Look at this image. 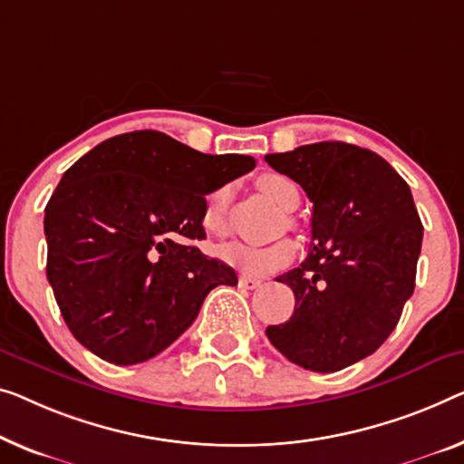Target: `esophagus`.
Listing matches in <instances>:
<instances>
[{
  "mask_svg": "<svg viewBox=\"0 0 464 464\" xmlns=\"http://www.w3.org/2000/svg\"><path fill=\"white\" fill-rule=\"evenodd\" d=\"M239 285L246 287V289H256V287H260V279L244 275V276H239Z\"/></svg>",
  "mask_w": 464,
  "mask_h": 464,
  "instance_id": "esophagus-1",
  "label": "esophagus"
}]
</instances>
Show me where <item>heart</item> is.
Here are the masks:
<instances>
[{
	"instance_id": "heart-1",
	"label": "heart",
	"mask_w": 464,
	"mask_h": 464,
	"mask_svg": "<svg viewBox=\"0 0 464 464\" xmlns=\"http://www.w3.org/2000/svg\"><path fill=\"white\" fill-rule=\"evenodd\" d=\"M258 189L265 193L268 199L279 206L281 210H294L298 208L300 191L295 188L292 179L275 175V172H266L256 179ZM225 208H227V189L220 188L212 191L204 202L202 210V227L206 233L210 235H225L227 233V220H225ZM292 225V223H287ZM220 260L227 265L239 268L246 275H268L285 268L295 258V244L289 239H276L273 244L266 246H252L246 241H227L218 247Z\"/></svg>"
}]
</instances>
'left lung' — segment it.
Segmentation results:
<instances>
[{
  "instance_id": "obj_1",
  "label": "left lung",
  "mask_w": 464,
  "mask_h": 464,
  "mask_svg": "<svg viewBox=\"0 0 464 464\" xmlns=\"http://www.w3.org/2000/svg\"><path fill=\"white\" fill-rule=\"evenodd\" d=\"M265 160L313 202L308 258L276 279L292 287L294 314L266 337L304 369L342 371L390 337L414 292L423 225L411 188L375 151L343 141Z\"/></svg>"
}]
</instances>
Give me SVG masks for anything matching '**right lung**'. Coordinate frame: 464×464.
I'll return each instance as SVG.
<instances>
[{
	"instance_id": "right-lung-1",
	"label": "right lung",
	"mask_w": 464,
	"mask_h": 464,
	"mask_svg": "<svg viewBox=\"0 0 464 464\" xmlns=\"http://www.w3.org/2000/svg\"><path fill=\"white\" fill-rule=\"evenodd\" d=\"M256 166L158 130L102 141L45 206L47 281L71 334L103 361L145 362L177 340L233 268L199 252L206 196Z\"/></svg>"
}]
</instances>
